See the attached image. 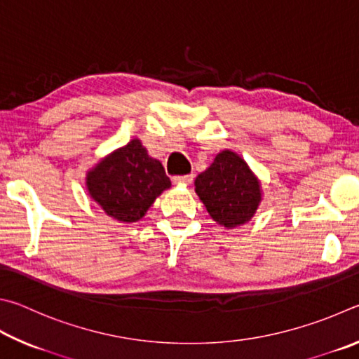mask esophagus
<instances>
[{"mask_svg":"<svg viewBox=\"0 0 359 359\" xmlns=\"http://www.w3.org/2000/svg\"><path fill=\"white\" fill-rule=\"evenodd\" d=\"M192 181H194V175L173 176V183H176V184H191Z\"/></svg>","mask_w":359,"mask_h":359,"instance_id":"1","label":"esophagus"}]
</instances>
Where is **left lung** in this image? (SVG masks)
<instances>
[{
	"mask_svg": "<svg viewBox=\"0 0 359 359\" xmlns=\"http://www.w3.org/2000/svg\"><path fill=\"white\" fill-rule=\"evenodd\" d=\"M196 192L210 216L227 229L248 222L262 200L260 184L248 163L229 149L197 176Z\"/></svg>",
	"mask_w": 359,
	"mask_h": 359,
	"instance_id": "obj_1",
	"label": "left lung"
}]
</instances>
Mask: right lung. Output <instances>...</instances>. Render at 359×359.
<instances>
[{
    "instance_id": "1",
    "label": "right lung",
    "mask_w": 359,
    "mask_h": 359,
    "mask_svg": "<svg viewBox=\"0 0 359 359\" xmlns=\"http://www.w3.org/2000/svg\"><path fill=\"white\" fill-rule=\"evenodd\" d=\"M86 186L110 217L135 222L147 215L156 197L168 189L170 178L140 140H132L99 162L88 173Z\"/></svg>"
}]
</instances>
